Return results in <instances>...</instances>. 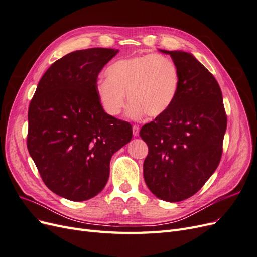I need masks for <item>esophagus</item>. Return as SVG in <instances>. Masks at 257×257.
Listing matches in <instances>:
<instances>
[{"label": "esophagus", "mask_w": 257, "mask_h": 257, "mask_svg": "<svg viewBox=\"0 0 257 257\" xmlns=\"http://www.w3.org/2000/svg\"><path fill=\"white\" fill-rule=\"evenodd\" d=\"M133 135L138 136L139 135V127L137 125H133Z\"/></svg>", "instance_id": "obj_1"}]
</instances>
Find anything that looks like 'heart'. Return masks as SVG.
Instances as JSON below:
<instances>
[{
  "label": "heart",
  "mask_w": 257,
  "mask_h": 257,
  "mask_svg": "<svg viewBox=\"0 0 257 257\" xmlns=\"http://www.w3.org/2000/svg\"><path fill=\"white\" fill-rule=\"evenodd\" d=\"M106 80L96 83L95 92L104 111L119 115L131 102L127 114L132 119L144 115L157 118L174 104L180 75L175 62L163 54L149 53L116 60L107 67Z\"/></svg>",
  "instance_id": "b5f03b06"
}]
</instances>
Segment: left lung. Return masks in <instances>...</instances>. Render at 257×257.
<instances>
[{"mask_svg": "<svg viewBox=\"0 0 257 257\" xmlns=\"http://www.w3.org/2000/svg\"><path fill=\"white\" fill-rule=\"evenodd\" d=\"M160 51L170 54L180 83L172 107L139 132L149 148L144 178L158 198L177 203L197 193L219 166L227 116L219 83L193 54Z\"/></svg>", "mask_w": 257, "mask_h": 257, "instance_id": "1", "label": "left lung"}]
</instances>
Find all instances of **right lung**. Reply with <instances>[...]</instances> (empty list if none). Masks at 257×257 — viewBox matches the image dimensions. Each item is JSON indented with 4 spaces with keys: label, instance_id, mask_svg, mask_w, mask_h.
Wrapping results in <instances>:
<instances>
[{
    "label": "right lung",
    "instance_id": "1",
    "mask_svg": "<svg viewBox=\"0 0 257 257\" xmlns=\"http://www.w3.org/2000/svg\"><path fill=\"white\" fill-rule=\"evenodd\" d=\"M119 50L90 48L59 59L37 84L28 112V150L44 183L73 201L96 196L108 181L114 152L132 125L107 114L96 96L97 76Z\"/></svg>",
    "mask_w": 257,
    "mask_h": 257
}]
</instances>
